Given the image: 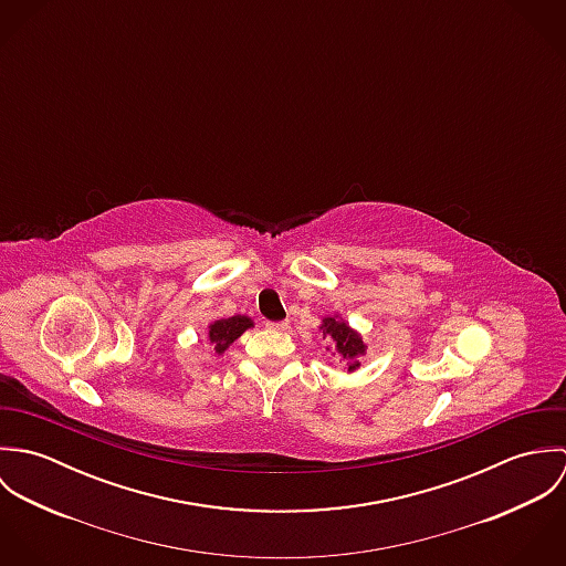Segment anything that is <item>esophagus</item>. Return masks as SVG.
Wrapping results in <instances>:
<instances>
[{
    "label": "esophagus",
    "instance_id": "1",
    "mask_svg": "<svg viewBox=\"0 0 566 566\" xmlns=\"http://www.w3.org/2000/svg\"><path fill=\"white\" fill-rule=\"evenodd\" d=\"M265 326L270 328V331H285L290 324L287 323H265Z\"/></svg>",
    "mask_w": 566,
    "mask_h": 566
}]
</instances>
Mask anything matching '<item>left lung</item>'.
<instances>
[{
  "label": "left lung",
  "mask_w": 566,
  "mask_h": 566,
  "mask_svg": "<svg viewBox=\"0 0 566 566\" xmlns=\"http://www.w3.org/2000/svg\"><path fill=\"white\" fill-rule=\"evenodd\" d=\"M318 331L328 339L326 350L344 361L346 373H355L361 368V357L366 355L368 344L364 342L361 333L346 323V318L339 312L323 316Z\"/></svg>",
  "instance_id": "obj_1"
}]
</instances>
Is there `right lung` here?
<instances>
[{"mask_svg":"<svg viewBox=\"0 0 566 566\" xmlns=\"http://www.w3.org/2000/svg\"><path fill=\"white\" fill-rule=\"evenodd\" d=\"M254 323L248 316H231V318H216L207 324V342L213 348V353L220 357L224 355L238 337H242L248 328H252Z\"/></svg>","mask_w":566,"mask_h":566,"instance_id":"right-lung-1","label":"right lung"}]
</instances>
